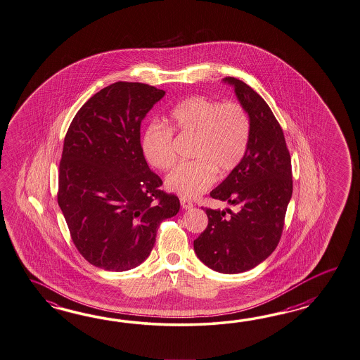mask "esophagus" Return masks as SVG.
<instances>
[{
	"instance_id": "1",
	"label": "esophagus",
	"mask_w": 360,
	"mask_h": 360,
	"mask_svg": "<svg viewBox=\"0 0 360 360\" xmlns=\"http://www.w3.org/2000/svg\"><path fill=\"white\" fill-rule=\"evenodd\" d=\"M180 203H181V206H183V209H185V210H189V209L193 207V202L191 200L185 198V197L180 198Z\"/></svg>"
}]
</instances>
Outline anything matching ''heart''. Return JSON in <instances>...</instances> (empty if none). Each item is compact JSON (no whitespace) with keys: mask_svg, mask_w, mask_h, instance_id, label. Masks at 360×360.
Listing matches in <instances>:
<instances>
[{"mask_svg":"<svg viewBox=\"0 0 360 360\" xmlns=\"http://www.w3.org/2000/svg\"><path fill=\"white\" fill-rule=\"evenodd\" d=\"M172 129L193 137L189 155L167 176L166 188L181 197L193 198L214 183L215 174L223 179L245 157L250 139L248 112L238 102L219 103L202 95L189 96L169 112ZM162 124H151L142 150L148 163L169 169L176 160L174 131Z\"/></svg>","mask_w":360,"mask_h":360,"instance_id":"obj_1","label":"heart"}]
</instances>
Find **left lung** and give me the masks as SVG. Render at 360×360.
I'll list each match as a JSON object with an SVG mask.
<instances>
[{
    "instance_id": "left-lung-1",
    "label": "left lung",
    "mask_w": 360,
    "mask_h": 360,
    "mask_svg": "<svg viewBox=\"0 0 360 360\" xmlns=\"http://www.w3.org/2000/svg\"><path fill=\"white\" fill-rule=\"evenodd\" d=\"M223 82L233 87L248 112L250 139L241 163L210 193L236 212L205 209L209 223L193 245L206 266L238 274L277 248L292 195V172L283 130L266 102L238 78L226 77Z\"/></svg>"
}]
</instances>
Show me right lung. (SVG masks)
<instances>
[{"label": "right lung", "mask_w": 360, "mask_h": 360, "mask_svg": "<svg viewBox=\"0 0 360 360\" xmlns=\"http://www.w3.org/2000/svg\"><path fill=\"white\" fill-rule=\"evenodd\" d=\"M165 95L145 83H112L83 104L65 136L57 202L74 245L94 266H139L159 224L180 210L141 146V122Z\"/></svg>", "instance_id": "obj_1"}]
</instances>
